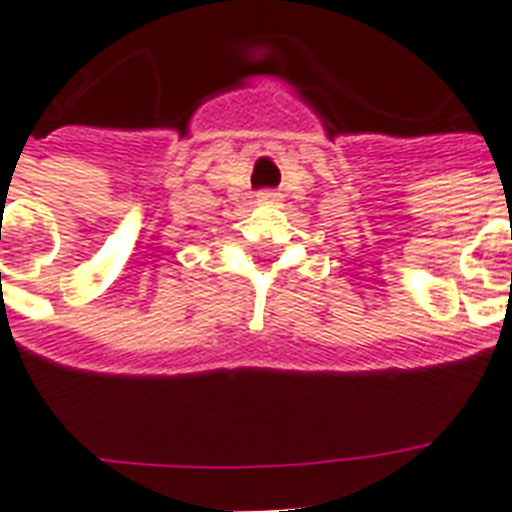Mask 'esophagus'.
Segmentation results:
<instances>
[{"instance_id":"34e87169","label":"esophagus","mask_w":512,"mask_h":512,"mask_svg":"<svg viewBox=\"0 0 512 512\" xmlns=\"http://www.w3.org/2000/svg\"><path fill=\"white\" fill-rule=\"evenodd\" d=\"M281 199L279 191H273V188H265V191H260V201H276Z\"/></svg>"}]
</instances>
